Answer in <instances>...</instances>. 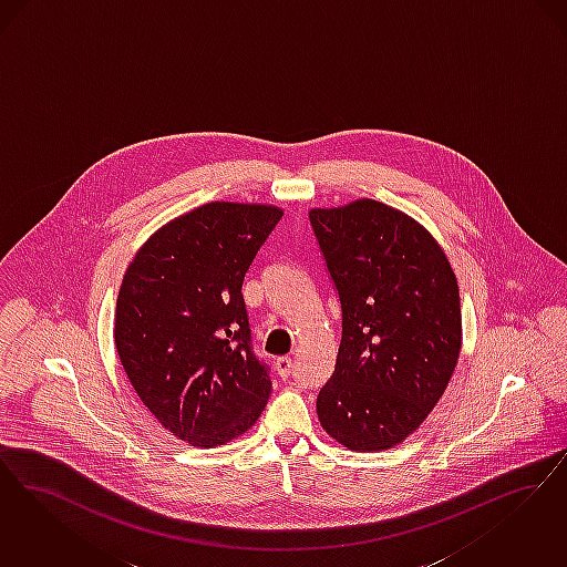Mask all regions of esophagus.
<instances>
[{
	"label": "esophagus",
	"mask_w": 567,
	"mask_h": 567,
	"mask_svg": "<svg viewBox=\"0 0 567 567\" xmlns=\"http://www.w3.org/2000/svg\"><path fill=\"white\" fill-rule=\"evenodd\" d=\"M275 367H277V372H279L281 379H288L292 374V370H295V360L288 358V355H281V358H277Z\"/></svg>",
	"instance_id": "1"
}]
</instances>
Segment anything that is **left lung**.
I'll return each mask as SVG.
<instances>
[{
  "mask_svg": "<svg viewBox=\"0 0 567 567\" xmlns=\"http://www.w3.org/2000/svg\"><path fill=\"white\" fill-rule=\"evenodd\" d=\"M339 290L343 337L318 417L351 451L404 443L434 411L457 367L462 307L441 244L381 200L309 212Z\"/></svg>",
  "mask_w": 567,
  "mask_h": 567,
  "instance_id": "obj_1",
  "label": "left lung"
}]
</instances>
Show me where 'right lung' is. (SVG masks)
Instances as JSON below:
<instances>
[{
    "label": "right lung",
    "mask_w": 567,
    "mask_h": 567,
    "mask_svg": "<svg viewBox=\"0 0 567 567\" xmlns=\"http://www.w3.org/2000/svg\"><path fill=\"white\" fill-rule=\"evenodd\" d=\"M281 216L212 200L163 224L126 267L116 351L144 406L184 443H230L267 406L271 379L249 349L241 286Z\"/></svg>",
    "instance_id": "obj_1"
}]
</instances>
